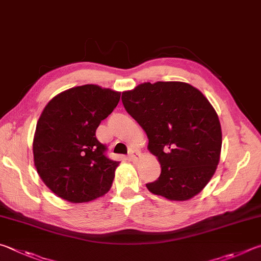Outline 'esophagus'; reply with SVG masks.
I'll return each mask as SVG.
<instances>
[{"instance_id":"34e87169","label":"esophagus","mask_w":261,"mask_h":261,"mask_svg":"<svg viewBox=\"0 0 261 261\" xmlns=\"http://www.w3.org/2000/svg\"><path fill=\"white\" fill-rule=\"evenodd\" d=\"M129 159H130L132 162L136 163L138 161H140V153L135 152V151H132V152L129 153Z\"/></svg>"}]
</instances>
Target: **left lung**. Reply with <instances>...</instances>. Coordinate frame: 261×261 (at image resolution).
Returning a JSON list of instances; mask_svg holds the SVG:
<instances>
[{"mask_svg": "<svg viewBox=\"0 0 261 261\" xmlns=\"http://www.w3.org/2000/svg\"><path fill=\"white\" fill-rule=\"evenodd\" d=\"M121 99L161 164L150 193L176 202L199 194L216 173L222 144L218 114L202 91L181 81L144 82Z\"/></svg>", "mask_w": 261, "mask_h": 261, "instance_id": "left-lung-1", "label": "left lung"}]
</instances>
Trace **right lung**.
Wrapping results in <instances>:
<instances>
[{
    "label": "right lung",
    "mask_w": 261,
    "mask_h": 261,
    "mask_svg": "<svg viewBox=\"0 0 261 261\" xmlns=\"http://www.w3.org/2000/svg\"><path fill=\"white\" fill-rule=\"evenodd\" d=\"M120 99V91L84 85L62 91L45 105L33 139L34 165L58 197L86 203L111 188L119 162L105 156L96 129Z\"/></svg>",
    "instance_id": "obj_1"
}]
</instances>
